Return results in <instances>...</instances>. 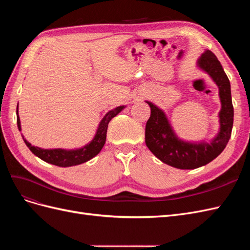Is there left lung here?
I'll return each mask as SVG.
<instances>
[{"mask_svg":"<svg viewBox=\"0 0 250 250\" xmlns=\"http://www.w3.org/2000/svg\"><path fill=\"white\" fill-rule=\"evenodd\" d=\"M197 66L208 74L216 83L221 102L219 112L220 128L218 134L209 143L186 142L179 139L164 110L152 102L146 101L151 109L145 130L147 147L163 163L183 170L199 168L215 160L228 145L233 123L230 83L220 62L213 52L207 50L197 60Z\"/></svg>","mask_w":250,"mask_h":250,"instance_id":"1","label":"left lung"}]
</instances>
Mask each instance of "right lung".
Listing matches in <instances>:
<instances>
[{"label":"right lung","instance_id":"1","mask_svg":"<svg viewBox=\"0 0 250 250\" xmlns=\"http://www.w3.org/2000/svg\"><path fill=\"white\" fill-rule=\"evenodd\" d=\"M125 108L124 105L118 106L109 110L106 115L103 117L101 122L97 128V131L94 139L90 141L85 146H83L78 149L65 150V149H42L40 147L32 146L27 140H25L24 135L21 134L22 140H24L27 147L31 150V152L40 157L43 162L58 166V167H72V166H77L80 164L85 163L89 160H92L98 153L100 152L103 148L105 141H106V133L107 127L110 120L116 117L119 112L122 111ZM17 118H18V127L21 131V121L19 117V105L17 107Z\"/></svg>","mask_w":250,"mask_h":250}]
</instances>
